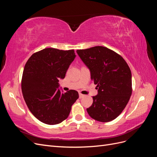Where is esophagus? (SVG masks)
<instances>
[{"mask_svg": "<svg viewBox=\"0 0 157 157\" xmlns=\"http://www.w3.org/2000/svg\"><path fill=\"white\" fill-rule=\"evenodd\" d=\"M84 96H85V95H84V94H81V93H79V98H80V99H81V98H84Z\"/></svg>", "mask_w": 157, "mask_h": 157, "instance_id": "esophagus-1", "label": "esophagus"}]
</instances>
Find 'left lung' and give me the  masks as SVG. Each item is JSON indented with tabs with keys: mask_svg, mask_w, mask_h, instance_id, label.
Masks as SVG:
<instances>
[{
	"mask_svg": "<svg viewBox=\"0 0 157 157\" xmlns=\"http://www.w3.org/2000/svg\"><path fill=\"white\" fill-rule=\"evenodd\" d=\"M79 57L90 69L91 79L98 89L88 115L99 122L111 121L119 116L132 93V74L122 57L105 46L77 50Z\"/></svg>",
	"mask_w": 157,
	"mask_h": 157,
	"instance_id": "1",
	"label": "left lung"
}]
</instances>
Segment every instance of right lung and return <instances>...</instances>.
<instances>
[{
    "label": "right lung",
    "mask_w": 157,
    "mask_h": 157,
    "mask_svg": "<svg viewBox=\"0 0 157 157\" xmlns=\"http://www.w3.org/2000/svg\"><path fill=\"white\" fill-rule=\"evenodd\" d=\"M74 50L44 48L27 60L21 78V91L29 111L38 120L54 125L63 122L78 93L70 90L65 93L58 88L59 78H63L75 58Z\"/></svg>",
    "instance_id": "add662e5"
}]
</instances>
